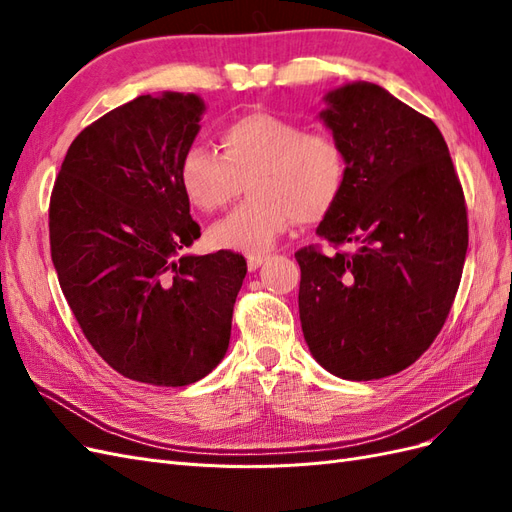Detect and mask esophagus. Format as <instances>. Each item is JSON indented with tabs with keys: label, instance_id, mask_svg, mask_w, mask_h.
<instances>
[{
	"label": "esophagus",
	"instance_id": "34e87169",
	"mask_svg": "<svg viewBox=\"0 0 512 512\" xmlns=\"http://www.w3.org/2000/svg\"><path fill=\"white\" fill-rule=\"evenodd\" d=\"M265 260H267V256H265V254H250V256H247V269H250V271H256V269H258Z\"/></svg>",
	"mask_w": 512,
	"mask_h": 512
}]
</instances>
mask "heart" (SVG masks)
I'll return each instance as SVG.
<instances>
[{
	"label": "heart",
	"mask_w": 512,
	"mask_h": 512,
	"mask_svg": "<svg viewBox=\"0 0 512 512\" xmlns=\"http://www.w3.org/2000/svg\"><path fill=\"white\" fill-rule=\"evenodd\" d=\"M220 153L194 145L181 160L179 181L190 203L215 213L247 183L250 200L209 230L220 250L260 254L297 220L314 224L335 209L346 183L344 149L327 132H305L271 113L226 123Z\"/></svg>",
	"instance_id": "1"
}]
</instances>
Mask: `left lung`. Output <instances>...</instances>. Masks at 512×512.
<instances>
[{"label": "left lung", "instance_id": "left-lung-1", "mask_svg": "<svg viewBox=\"0 0 512 512\" xmlns=\"http://www.w3.org/2000/svg\"><path fill=\"white\" fill-rule=\"evenodd\" d=\"M322 121L342 145L346 183L307 245L299 316L314 359L344 380L410 367L442 331L468 252V211L436 123L374 83L327 94Z\"/></svg>", "mask_w": 512, "mask_h": 512}]
</instances>
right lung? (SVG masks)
I'll return each instance as SVG.
<instances>
[{"label": "right lung", "instance_id": "right-lung-1", "mask_svg": "<svg viewBox=\"0 0 512 512\" xmlns=\"http://www.w3.org/2000/svg\"><path fill=\"white\" fill-rule=\"evenodd\" d=\"M205 104L166 91L74 138L49 205L51 258L87 342L121 376L185 386L224 359L241 254H183L200 237L179 166Z\"/></svg>", "mask_w": 512, "mask_h": 512}]
</instances>
